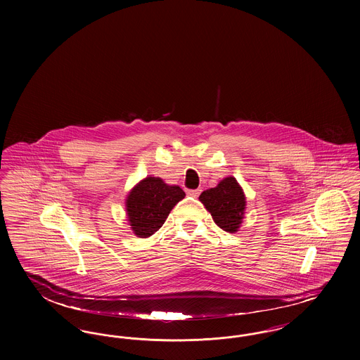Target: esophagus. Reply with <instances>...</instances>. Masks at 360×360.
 Wrapping results in <instances>:
<instances>
[{"mask_svg":"<svg viewBox=\"0 0 360 360\" xmlns=\"http://www.w3.org/2000/svg\"><path fill=\"white\" fill-rule=\"evenodd\" d=\"M186 193H188L190 197H194V198H195V197H198V195H200L201 190H200V188H195V190H188Z\"/></svg>","mask_w":360,"mask_h":360,"instance_id":"34e87169","label":"esophagus"}]
</instances>
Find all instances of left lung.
<instances>
[{
	"label": "left lung",
	"instance_id": "1",
	"mask_svg": "<svg viewBox=\"0 0 360 360\" xmlns=\"http://www.w3.org/2000/svg\"><path fill=\"white\" fill-rule=\"evenodd\" d=\"M200 201L214 223L226 232H238L244 219L245 195L236 178L226 176L216 186L201 193Z\"/></svg>",
	"mask_w": 360,
	"mask_h": 360
}]
</instances>
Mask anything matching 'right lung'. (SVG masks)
<instances>
[{
	"instance_id": "right-lung-1",
	"label": "right lung",
	"mask_w": 360,
	"mask_h": 360,
	"mask_svg": "<svg viewBox=\"0 0 360 360\" xmlns=\"http://www.w3.org/2000/svg\"><path fill=\"white\" fill-rule=\"evenodd\" d=\"M185 198L179 186L147 176L132 188L125 200L128 221L137 238H148L165 224L172 207Z\"/></svg>"
}]
</instances>
